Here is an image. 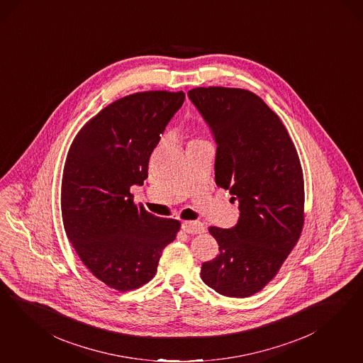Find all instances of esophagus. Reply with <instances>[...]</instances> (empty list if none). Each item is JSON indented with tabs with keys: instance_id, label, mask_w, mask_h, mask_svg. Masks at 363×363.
Wrapping results in <instances>:
<instances>
[{
	"instance_id": "esophagus-1",
	"label": "esophagus",
	"mask_w": 363,
	"mask_h": 363,
	"mask_svg": "<svg viewBox=\"0 0 363 363\" xmlns=\"http://www.w3.org/2000/svg\"><path fill=\"white\" fill-rule=\"evenodd\" d=\"M183 231H186L187 234L196 235L204 233V225L200 222H184L182 224Z\"/></svg>"
}]
</instances>
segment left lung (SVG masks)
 <instances>
[{
	"label": "left lung",
	"mask_w": 363,
	"mask_h": 363,
	"mask_svg": "<svg viewBox=\"0 0 363 363\" xmlns=\"http://www.w3.org/2000/svg\"><path fill=\"white\" fill-rule=\"evenodd\" d=\"M188 97L218 145L215 182L239 204L234 227H210L219 255L201 264L200 275L220 295L246 298L277 275L301 236V162L279 117L257 94L210 86Z\"/></svg>",
	"instance_id": "obj_1"
}]
</instances>
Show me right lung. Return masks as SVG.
Wrapping results in <instances>:
<instances>
[{"mask_svg":"<svg viewBox=\"0 0 363 363\" xmlns=\"http://www.w3.org/2000/svg\"><path fill=\"white\" fill-rule=\"evenodd\" d=\"M184 92H141L104 108L70 145L61 186L67 236L99 281L118 291L151 281L180 223L155 216L129 192L148 163Z\"/></svg>","mask_w":363,"mask_h":363,"instance_id":"1","label":"right lung"}]
</instances>
